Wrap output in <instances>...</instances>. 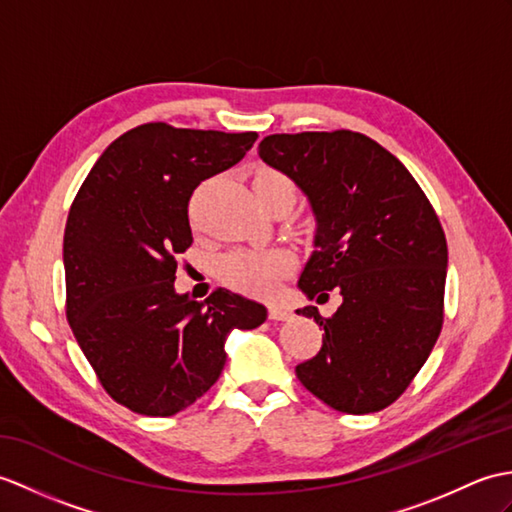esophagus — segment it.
Listing matches in <instances>:
<instances>
[{
    "mask_svg": "<svg viewBox=\"0 0 512 512\" xmlns=\"http://www.w3.org/2000/svg\"><path fill=\"white\" fill-rule=\"evenodd\" d=\"M290 310L285 305H279V303H272L270 307H268V316L272 318V320H288L290 318Z\"/></svg>",
    "mask_w": 512,
    "mask_h": 512,
    "instance_id": "34e87169",
    "label": "esophagus"
}]
</instances>
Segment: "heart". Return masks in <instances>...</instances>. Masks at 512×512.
<instances>
[{
	"instance_id": "obj_1",
	"label": "heart",
	"mask_w": 512,
	"mask_h": 512,
	"mask_svg": "<svg viewBox=\"0 0 512 512\" xmlns=\"http://www.w3.org/2000/svg\"><path fill=\"white\" fill-rule=\"evenodd\" d=\"M281 185L292 187L288 178L277 170H259L253 176L255 192H266V189ZM292 266L294 257L292 253L283 251V248H266V251L244 248V251H233L220 259L218 275L235 290L266 296L277 288V283L288 275Z\"/></svg>"
}]
</instances>
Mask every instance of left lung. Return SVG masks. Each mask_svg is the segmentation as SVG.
Wrapping results in <instances>:
<instances>
[{
	"label": "left lung",
	"mask_w": 512,
	"mask_h": 512,
	"mask_svg": "<svg viewBox=\"0 0 512 512\" xmlns=\"http://www.w3.org/2000/svg\"><path fill=\"white\" fill-rule=\"evenodd\" d=\"M257 152L303 189L316 216L301 290L342 294L331 318L314 305L299 310L325 334L296 377L338 412L388 408L445 320L447 240L432 202L395 154L353 130L268 135Z\"/></svg>",
	"instance_id": "8db88e82"
}]
</instances>
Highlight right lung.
<instances>
[{"mask_svg": "<svg viewBox=\"0 0 512 512\" xmlns=\"http://www.w3.org/2000/svg\"><path fill=\"white\" fill-rule=\"evenodd\" d=\"M257 133L148 122L102 152L71 202L65 314L113 401L172 417L218 382L231 329H255L266 307L224 288L205 303L174 292L192 246L194 189L253 148Z\"/></svg>", "mask_w": 512, "mask_h": 512, "instance_id": "right-lung-1", "label": "right lung"}]
</instances>
